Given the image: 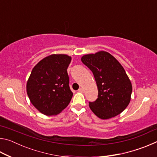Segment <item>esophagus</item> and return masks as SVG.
I'll return each instance as SVG.
<instances>
[{
	"label": "esophagus",
	"mask_w": 157,
	"mask_h": 157,
	"mask_svg": "<svg viewBox=\"0 0 157 157\" xmlns=\"http://www.w3.org/2000/svg\"><path fill=\"white\" fill-rule=\"evenodd\" d=\"M83 91H84V90H83V89H82V88H79L78 89V91L79 92H83Z\"/></svg>",
	"instance_id": "esophagus-1"
}]
</instances>
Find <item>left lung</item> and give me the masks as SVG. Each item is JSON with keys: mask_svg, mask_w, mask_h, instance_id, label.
I'll use <instances>...</instances> for the list:
<instances>
[{"mask_svg": "<svg viewBox=\"0 0 157 157\" xmlns=\"http://www.w3.org/2000/svg\"><path fill=\"white\" fill-rule=\"evenodd\" d=\"M81 60L92 71L98 86V98L89 102L91 111L101 119L123 112L130 102L132 86L121 63L105 51L84 55Z\"/></svg>", "mask_w": 157, "mask_h": 157, "instance_id": "8db88e82", "label": "left lung"}]
</instances>
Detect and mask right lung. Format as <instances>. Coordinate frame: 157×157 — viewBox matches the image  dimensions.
Wrapping results in <instances>:
<instances>
[{
	"mask_svg": "<svg viewBox=\"0 0 157 157\" xmlns=\"http://www.w3.org/2000/svg\"><path fill=\"white\" fill-rule=\"evenodd\" d=\"M71 57L51 55L33 68L27 82V94L34 107L46 116L59 113L68 105L73 92L67 68Z\"/></svg>",
	"mask_w": 157,
	"mask_h": 157,
	"instance_id": "1",
	"label": "right lung"
}]
</instances>
